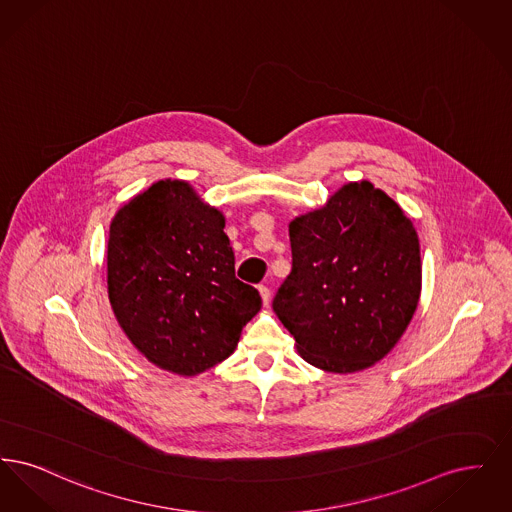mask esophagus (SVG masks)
<instances>
[{
  "mask_svg": "<svg viewBox=\"0 0 512 512\" xmlns=\"http://www.w3.org/2000/svg\"><path fill=\"white\" fill-rule=\"evenodd\" d=\"M259 293H261V299H263V303L267 305L268 301H270V290H268V286H259Z\"/></svg>",
  "mask_w": 512,
  "mask_h": 512,
  "instance_id": "obj_1",
  "label": "esophagus"
}]
</instances>
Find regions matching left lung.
Segmentation results:
<instances>
[{"label":"left lung","mask_w":512,"mask_h":512,"mask_svg":"<svg viewBox=\"0 0 512 512\" xmlns=\"http://www.w3.org/2000/svg\"><path fill=\"white\" fill-rule=\"evenodd\" d=\"M292 272L272 307L301 357L328 372L384 359L420 297V244L401 207L370 182L345 184L290 222Z\"/></svg>","instance_id":"1"}]
</instances>
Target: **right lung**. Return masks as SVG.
Instances as JSON below:
<instances>
[{
    "label": "right lung",
    "instance_id": "right-lung-1",
    "mask_svg": "<svg viewBox=\"0 0 512 512\" xmlns=\"http://www.w3.org/2000/svg\"><path fill=\"white\" fill-rule=\"evenodd\" d=\"M115 317L153 365L194 376L230 357L259 292L236 278L224 217L180 180H161L115 215L107 244Z\"/></svg>",
    "mask_w": 512,
    "mask_h": 512
}]
</instances>
